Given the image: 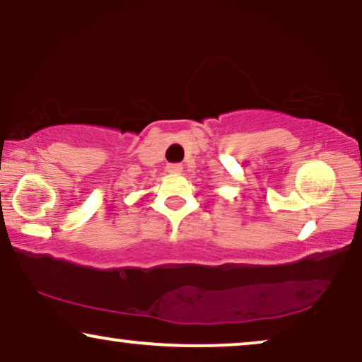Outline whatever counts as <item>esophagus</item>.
<instances>
[{"mask_svg": "<svg viewBox=\"0 0 362 362\" xmlns=\"http://www.w3.org/2000/svg\"><path fill=\"white\" fill-rule=\"evenodd\" d=\"M166 171L170 173V175H180V173L182 171V166L180 165V163H170V165L166 166Z\"/></svg>", "mask_w": 362, "mask_h": 362, "instance_id": "34e87169", "label": "esophagus"}]
</instances>
